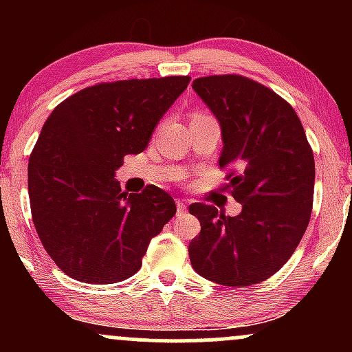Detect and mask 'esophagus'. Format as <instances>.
<instances>
[{
	"label": "esophagus",
	"mask_w": 352,
	"mask_h": 352,
	"mask_svg": "<svg viewBox=\"0 0 352 352\" xmlns=\"http://www.w3.org/2000/svg\"><path fill=\"white\" fill-rule=\"evenodd\" d=\"M185 210H187V204L184 200H177V212L184 213Z\"/></svg>",
	"instance_id": "34e87169"
}]
</instances>
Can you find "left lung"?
Instances as JSON below:
<instances>
[{"label": "left lung", "mask_w": 352, "mask_h": 352, "mask_svg": "<svg viewBox=\"0 0 352 352\" xmlns=\"http://www.w3.org/2000/svg\"><path fill=\"white\" fill-rule=\"evenodd\" d=\"M192 87L220 124V167L241 212L190 205L201 227L188 245L190 263L218 285H256L292 258L308 228L313 151L294 109L272 89L236 74L199 78Z\"/></svg>", "instance_id": "1"}]
</instances>
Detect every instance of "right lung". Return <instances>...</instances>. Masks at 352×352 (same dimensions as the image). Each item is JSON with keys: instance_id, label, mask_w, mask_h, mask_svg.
I'll use <instances>...</instances> for the list:
<instances>
[{"instance_id": "right-lung-1", "label": "right lung", "mask_w": 352, "mask_h": 352, "mask_svg": "<svg viewBox=\"0 0 352 352\" xmlns=\"http://www.w3.org/2000/svg\"><path fill=\"white\" fill-rule=\"evenodd\" d=\"M188 82L168 76L98 84L60 102L44 122L28 165L31 213L44 250L72 280L131 278L175 215L162 188L127 193L114 177L125 155L147 148Z\"/></svg>"}]
</instances>
